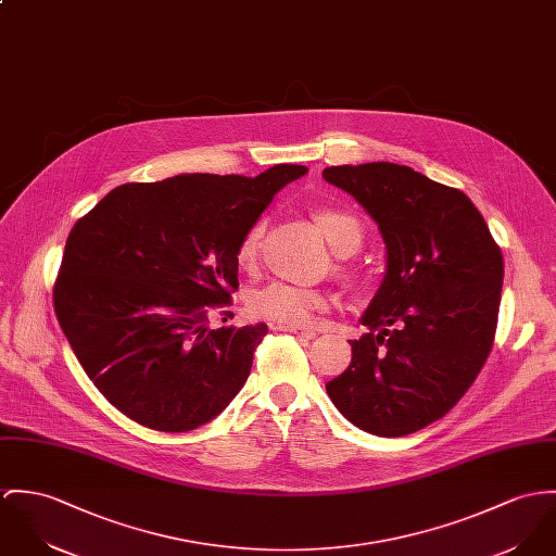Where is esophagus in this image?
<instances>
[{"instance_id":"1","label":"esophagus","mask_w":556,"mask_h":556,"mask_svg":"<svg viewBox=\"0 0 556 556\" xmlns=\"http://www.w3.org/2000/svg\"><path fill=\"white\" fill-rule=\"evenodd\" d=\"M278 329L280 331H289V333H293L298 338H305V340H312L316 336L314 329H302V327H278Z\"/></svg>"}]
</instances>
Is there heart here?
Segmentation results:
<instances>
[{"instance_id": "1", "label": "heart", "mask_w": 556, "mask_h": 556, "mask_svg": "<svg viewBox=\"0 0 556 556\" xmlns=\"http://www.w3.org/2000/svg\"><path fill=\"white\" fill-rule=\"evenodd\" d=\"M314 220L325 233L327 242L333 251L340 254H353L363 240V227L353 212L342 207H318L314 212ZM263 240V223H254L253 227L242 236L236 261L242 269L251 271L258 263ZM331 295L312 289L293 285L287 280H271L258 289H254L247 298V309L254 318L274 320L287 327H305L312 325L318 312L331 307Z\"/></svg>"}]
</instances>
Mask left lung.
I'll use <instances>...</instances> for the list:
<instances>
[{
  "mask_svg": "<svg viewBox=\"0 0 556 556\" xmlns=\"http://www.w3.org/2000/svg\"><path fill=\"white\" fill-rule=\"evenodd\" d=\"M323 178L371 214L387 244V276L361 318L367 333L351 340V365L327 395L367 433H414L451 412L486 363L504 254L463 191L412 167L340 165Z\"/></svg>",
  "mask_w": 556,
  "mask_h": 556,
  "instance_id": "left-lung-1",
  "label": "left lung"
}]
</instances>
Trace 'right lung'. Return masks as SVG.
Wrapping results in <instances>:
<instances>
[{"instance_id": "right-lung-1", "label": "right lung", "mask_w": 556, "mask_h": 556, "mask_svg": "<svg viewBox=\"0 0 556 556\" xmlns=\"http://www.w3.org/2000/svg\"><path fill=\"white\" fill-rule=\"evenodd\" d=\"M305 172L280 163L254 178L180 174L127 182L76 220L52 289L54 314L118 412L180 433L218 416L240 393L267 325L210 329V314H231L223 307L238 291L242 236Z\"/></svg>"}]
</instances>
